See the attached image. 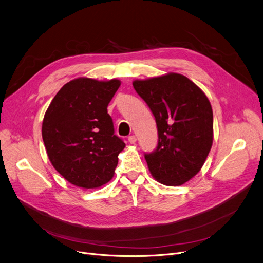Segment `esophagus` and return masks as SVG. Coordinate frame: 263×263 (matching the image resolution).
Returning a JSON list of instances; mask_svg holds the SVG:
<instances>
[{"mask_svg":"<svg viewBox=\"0 0 263 263\" xmlns=\"http://www.w3.org/2000/svg\"><path fill=\"white\" fill-rule=\"evenodd\" d=\"M128 140H129L130 144L134 145V144H136V136L135 135H131V136H129Z\"/></svg>","mask_w":263,"mask_h":263,"instance_id":"1","label":"esophagus"}]
</instances>
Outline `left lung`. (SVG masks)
<instances>
[{
    "label": "left lung",
    "mask_w": 263,
    "mask_h": 263,
    "mask_svg": "<svg viewBox=\"0 0 263 263\" xmlns=\"http://www.w3.org/2000/svg\"><path fill=\"white\" fill-rule=\"evenodd\" d=\"M151 109L158 144L145 154L152 176L164 185H181L201 169L213 144V111L204 92L186 77L170 72L133 81Z\"/></svg>",
    "instance_id": "8db88e82"
}]
</instances>
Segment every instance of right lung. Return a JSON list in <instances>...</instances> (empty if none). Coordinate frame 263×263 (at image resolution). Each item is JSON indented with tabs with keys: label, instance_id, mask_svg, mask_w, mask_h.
Listing matches in <instances>:
<instances>
[{
	"label": "right lung",
	"instance_id": "obj_1",
	"mask_svg": "<svg viewBox=\"0 0 263 263\" xmlns=\"http://www.w3.org/2000/svg\"><path fill=\"white\" fill-rule=\"evenodd\" d=\"M119 86L116 79L79 78L65 84L47 109L42 125L47 155L70 183L97 189L113 177L126 145L114 135L107 107Z\"/></svg>",
	"mask_w": 263,
	"mask_h": 263
}]
</instances>
